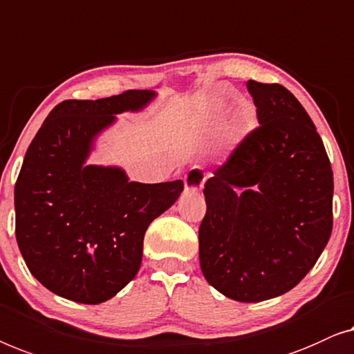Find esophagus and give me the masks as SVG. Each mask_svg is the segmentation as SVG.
<instances>
[{
	"label": "esophagus",
	"mask_w": 354,
	"mask_h": 354,
	"mask_svg": "<svg viewBox=\"0 0 354 354\" xmlns=\"http://www.w3.org/2000/svg\"><path fill=\"white\" fill-rule=\"evenodd\" d=\"M207 175L203 173L201 168L194 167L192 170L187 171V175L184 176V187H186V192L196 194L203 187V183H205Z\"/></svg>",
	"instance_id": "34e87169"
}]
</instances>
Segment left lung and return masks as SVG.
Wrapping results in <instances>:
<instances>
[{"instance_id": "left-lung-1", "label": "left lung", "mask_w": 354, "mask_h": 354, "mask_svg": "<svg viewBox=\"0 0 354 354\" xmlns=\"http://www.w3.org/2000/svg\"><path fill=\"white\" fill-rule=\"evenodd\" d=\"M260 128L205 183L198 229L203 277L231 300L282 295L305 277L332 232L333 175L322 139L282 84L247 82Z\"/></svg>"}]
</instances>
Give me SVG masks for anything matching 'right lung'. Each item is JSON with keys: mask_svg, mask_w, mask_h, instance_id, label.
Masks as SVG:
<instances>
[{"mask_svg": "<svg viewBox=\"0 0 354 354\" xmlns=\"http://www.w3.org/2000/svg\"><path fill=\"white\" fill-rule=\"evenodd\" d=\"M157 97L129 89L96 101L68 99L49 112L14 189L16 239L33 277L67 300L99 305L138 274L144 234L181 196V179L129 181L117 165H91L97 139L123 112Z\"/></svg>", "mask_w": 354, "mask_h": 354, "instance_id": "obj_1", "label": "right lung"}]
</instances>
